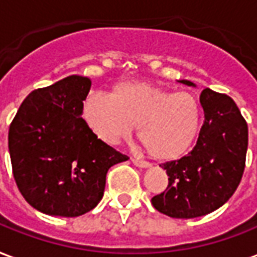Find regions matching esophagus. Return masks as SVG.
<instances>
[{
    "label": "esophagus",
    "mask_w": 257,
    "mask_h": 257,
    "mask_svg": "<svg viewBox=\"0 0 257 257\" xmlns=\"http://www.w3.org/2000/svg\"><path fill=\"white\" fill-rule=\"evenodd\" d=\"M132 162L136 166H139V168H150V166H151V164H148L146 161H141V159L137 158H132Z\"/></svg>",
    "instance_id": "1"
}]
</instances>
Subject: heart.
<instances>
[{"mask_svg": "<svg viewBox=\"0 0 257 257\" xmlns=\"http://www.w3.org/2000/svg\"><path fill=\"white\" fill-rule=\"evenodd\" d=\"M85 124L99 140L116 144L139 125V139L158 161L182 158L194 144L201 124L197 99L187 92L128 81L111 88L110 98L91 93L82 106Z\"/></svg>", "mask_w": 257, "mask_h": 257, "instance_id": "heart-1", "label": "heart"}]
</instances>
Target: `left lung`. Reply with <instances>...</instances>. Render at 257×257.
I'll use <instances>...</instances> for the list:
<instances>
[{"mask_svg":"<svg viewBox=\"0 0 257 257\" xmlns=\"http://www.w3.org/2000/svg\"><path fill=\"white\" fill-rule=\"evenodd\" d=\"M187 86L196 85L182 79ZM204 110L197 143L178 161L162 164L168 187L154 196L152 206L172 218H196L215 211L231 199L245 169L247 124L228 95L204 89Z\"/></svg>","mask_w":257,"mask_h":257,"instance_id":"left-lung-1","label":"left lung"}]
</instances>
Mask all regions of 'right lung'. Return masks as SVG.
Instances as JSON below:
<instances>
[{
    "instance_id": "right-lung-1",
    "label": "right lung",
    "mask_w": 257,
    "mask_h": 257,
    "mask_svg": "<svg viewBox=\"0 0 257 257\" xmlns=\"http://www.w3.org/2000/svg\"><path fill=\"white\" fill-rule=\"evenodd\" d=\"M91 79L70 75L32 91L10 125L19 192L47 215L78 217L103 197L109 168L128 157L99 140L82 118Z\"/></svg>"
}]
</instances>
